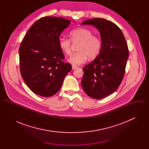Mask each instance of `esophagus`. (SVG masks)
<instances>
[{
  "mask_svg": "<svg viewBox=\"0 0 149 149\" xmlns=\"http://www.w3.org/2000/svg\"><path fill=\"white\" fill-rule=\"evenodd\" d=\"M78 67H77V66H75V65H72V70H75V69H76V68H77Z\"/></svg>",
  "mask_w": 149,
  "mask_h": 149,
  "instance_id": "obj_1",
  "label": "esophagus"
}]
</instances>
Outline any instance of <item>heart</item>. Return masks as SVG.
<instances>
[{"mask_svg":"<svg viewBox=\"0 0 149 149\" xmlns=\"http://www.w3.org/2000/svg\"><path fill=\"white\" fill-rule=\"evenodd\" d=\"M70 39L60 38L58 45L61 51L67 55L71 54L72 44H78V52L72 55L69 61L73 65H79L86 62L88 58L93 59L100 54L102 48V41L100 38L93 35L90 29L78 28L70 32Z\"/></svg>","mask_w":149,"mask_h":149,"instance_id":"1","label":"heart"}]
</instances>
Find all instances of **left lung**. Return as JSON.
<instances>
[{"instance_id": "obj_1", "label": "left lung", "mask_w": 149, "mask_h": 149, "mask_svg": "<svg viewBox=\"0 0 149 149\" xmlns=\"http://www.w3.org/2000/svg\"><path fill=\"white\" fill-rule=\"evenodd\" d=\"M81 25H93L100 32V54L82 68L81 86L88 96L101 99L111 94L120 86L129 57L128 46L122 31L111 21L93 18Z\"/></svg>"}]
</instances>
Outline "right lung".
I'll use <instances>...</instances> for the list:
<instances>
[{"label": "right lung", "instance_id": "right-lung-1", "mask_svg": "<svg viewBox=\"0 0 149 149\" xmlns=\"http://www.w3.org/2000/svg\"><path fill=\"white\" fill-rule=\"evenodd\" d=\"M71 20L56 16L38 19L25 34L19 49L21 75L29 88L45 97L55 95L66 75L71 70L70 63L59 47L61 32Z\"/></svg>", "mask_w": 149, "mask_h": 149}]
</instances>
